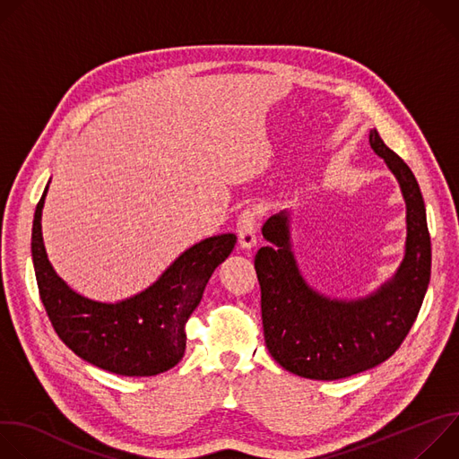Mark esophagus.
I'll return each mask as SVG.
<instances>
[{"mask_svg":"<svg viewBox=\"0 0 459 459\" xmlns=\"http://www.w3.org/2000/svg\"><path fill=\"white\" fill-rule=\"evenodd\" d=\"M257 221L259 212L255 209H245L238 218V236L243 248H252L257 243Z\"/></svg>","mask_w":459,"mask_h":459,"instance_id":"1","label":"esophagus"}]
</instances>
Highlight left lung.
I'll return each instance as SVG.
<instances>
[{"label": "left lung", "mask_w": 459, "mask_h": 459, "mask_svg": "<svg viewBox=\"0 0 459 459\" xmlns=\"http://www.w3.org/2000/svg\"><path fill=\"white\" fill-rule=\"evenodd\" d=\"M368 142L396 176L407 204L405 257L394 278L352 301L312 290L290 248L287 212L267 220L264 238L271 245L254 257L267 349L285 370L301 377L342 379L388 359L407 338L430 281V234L420 185L376 128Z\"/></svg>", "instance_id": "1"}]
</instances>
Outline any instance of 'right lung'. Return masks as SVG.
I'll return each instance as SVG.
<instances>
[{
  "instance_id": "obj_1",
  "label": "right lung",
  "mask_w": 459,
  "mask_h": 459,
  "mask_svg": "<svg viewBox=\"0 0 459 459\" xmlns=\"http://www.w3.org/2000/svg\"><path fill=\"white\" fill-rule=\"evenodd\" d=\"M47 190L48 185L34 212L30 248L39 298L59 340L82 359L119 376H156L178 365L186 345L185 323L232 252L236 236L195 243L143 292L100 303L74 292L50 265L41 236Z\"/></svg>"
}]
</instances>
